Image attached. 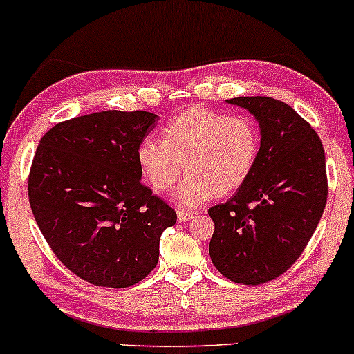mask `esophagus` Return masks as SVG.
<instances>
[{
  "label": "esophagus",
  "mask_w": 354,
  "mask_h": 354,
  "mask_svg": "<svg viewBox=\"0 0 354 354\" xmlns=\"http://www.w3.org/2000/svg\"><path fill=\"white\" fill-rule=\"evenodd\" d=\"M193 218H194L193 213H186V211H178V221L186 223V221H189V219H193Z\"/></svg>",
  "instance_id": "esophagus-1"
}]
</instances>
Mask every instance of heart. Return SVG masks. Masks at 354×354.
<instances>
[{"label":"heart","mask_w":354,"mask_h":354,"mask_svg":"<svg viewBox=\"0 0 354 354\" xmlns=\"http://www.w3.org/2000/svg\"><path fill=\"white\" fill-rule=\"evenodd\" d=\"M163 141L146 138L136 149L143 178L154 191L173 193L181 209H198L213 196L234 193L248 181L259 156V129L251 118L191 108L165 126Z\"/></svg>","instance_id":"heart-1"}]
</instances>
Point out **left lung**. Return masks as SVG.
Wrapping results in <instances>:
<instances>
[{
    "instance_id": "8db88e82",
    "label": "left lung",
    "mask_w": 354,
    "mask_h": 354,
    "mask_svg": "<svg viewBox=\"0 0 354 354\" xmlns=\"http://www.w3.org/2000/svg\"><path fill=\"white\" fill-rule=\"evenodd\" d=\"M259 124V156L245 185L209 208V256L234 283L263 284L283 274L306 248L328 196L319 136L293 108L268 96L226 100Z\"/></svg>"
}]
</instances>
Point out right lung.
Listing matches in <instances>:
<instances>
[{"mask_svg": "<svg viewBox=\"0 0 354 354\" xmlns=\"http://www.w3.org/2000/svg\"><path fill=\"white\" fill-rule=\"evenodd\" d=\"M148 111H101L53 126L39 141L28 194L39 231L68 270L126 288L151 273L176 213L141 185L136 149L156 126Z\"/></svg>", "mask_w": 354, "mask_h": 354, "instance_id": "add662e5", "label": "right lung"}]
</instances>
